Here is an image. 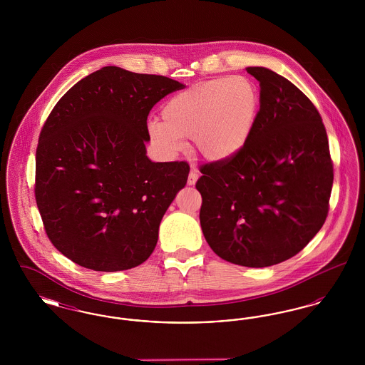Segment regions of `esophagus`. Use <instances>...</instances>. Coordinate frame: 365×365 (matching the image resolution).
Returning <instances> with one entry per match:
<instances>
[{"instance_id":"esophagus-1","label":"esophagus","mask_w":365,"mask_h":365,"mask_svg":"<svg viewBox=\"0 0 365 365\" xmlns=\"http://www.w3.org/2000/svg\"><path fill=\"white\" fill-rule=\"evenodd\" d=\"M197 179H198V174H197L195 171H190L189 179H187V185H189V186H194L195 182H197Z\"/></svg>"}]
</instances>
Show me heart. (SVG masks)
<instances>
[{
  "instance_id": "obj_1",
  "label": "heart",
  "mask_w": 365,
  "mask_h": 365,
  "mask_svg": "<svg viewBox=\"0 0 365 365\" xmlns=\"http://www.w3.org/2000/svg\"><path fill=\"white\" fill-rule=\"evenodd\" d=\"M260 108V93L246 76H220L175 94L161 110V120L149 122V135L167 157L182 152L185 138L209 161L240 155L252 137Z\"/></svg>"
}]
</instances>
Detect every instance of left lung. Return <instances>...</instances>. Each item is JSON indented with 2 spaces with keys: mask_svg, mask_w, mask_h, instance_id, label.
<instances>
[{
  "mask_svg": "<svg viewBox=\"0 0 365 365\" xmlns=\"http://www.w3.org/2000/svg\"><path fill=\"white\" fill-rule=\"evenodd\" d=\"M260 110L242 152L200 168V223L223 260L262 268L289 260L323 227L334 167L322 116L290 81L264 67Z\"/></svg>",
  "mask_w": 365,
  "mask_h": 365,
  "instance_id": "1",
  "label": "left lung"
}]
</instances>
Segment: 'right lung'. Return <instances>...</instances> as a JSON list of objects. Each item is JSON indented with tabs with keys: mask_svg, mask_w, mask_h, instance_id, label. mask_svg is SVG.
Masks as SVG:
<instances>
[{
	"mask_svg": "<svg viewBox=\"0 0 365 365\" xmlns=\"http://www.w3.org/2000/svg\"><path fill=\"white\" fill-rule=\"evenodd\" d=\"M185 85L104 67L58 100L35 157V200L53 246L88 269L115 272L148 260L160 222L187 182L186 161L146 156L148 116Z\"/></svg>",
	"mask_w": 365,
	"mask_h": 365,
	"instance_id": "add662e5",
	"label": "right lung"
}]
</instances>
